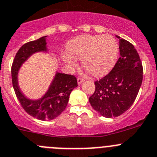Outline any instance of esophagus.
<instances>
[{
    "instance_id": "esophagus-1",
    "label": "esophagus",
    "mask_w": 157,
    "mask_h": 157,
    "mask_svg": "<svg viewBox=\"0 0 157 157\" xmlns=\"http://www.w3.org/2000/svg\"><path fill=\"white\" fill-rule=\"evenodd\" d=\"M84 81V79L81 78V77H77V83H78V84H80L82 83V82Z\"/></svg>"
}]
</instances>
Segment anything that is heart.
Instances as JSON below:
<instances>
[{"label":"heart","mask_w":157,"mask_h":157,"mask_svg":"<svg viewBox=\"0 0 157 157\" xmlns=\"http://www.w3.org/2000/svg\"><path fill=\"white\" fill-rule=\"evenodd\" d=\"M68 52L62 55L69 67L77 66V59L82 60L84 68L95 77L102 76L113 67L118 57L119 47L110 35H82L68 44Z\"/></svg>","instance_id":"heart-1"}]
</instances>
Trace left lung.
<instances>
[{"instance_id": "8db88e82", "label": "left lung", "mask_w": 157, "mask_h": 157, "mask_svg": "<svg viewBox=\"0 0 157 157\" xmlns=\"http://www.w3.org/2000/svg\"><path fill=\"white\" fill-rule=\"evenodd\" d=\"M120 38V55L113 70L96 80L89 98L92 108L107 118L119 117L132 105L142 85L143 68L134 45Z\"/></svg>"}]
</instances>
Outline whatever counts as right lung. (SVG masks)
I'll use <instances>...</instances> for the list:
<instances>
[{
	"label": "right lung",
	"instance_id": "right-lung-1",
	"mask_svg": "<svg viewBox=\"0 0 157 157\" xmlns=\"http://www.w3.org/2000/svg\"><path fill=\"white\" fill-rule=\"evenodd\" d=\"M46 36L23 44L15 56L12 66V85L18 100L24 110L32 117L41 121L53 120L59 117L68 104L70 94L77 87L75 76L56 73L48 90L41 98L29 99L20 91L18 84V73L21 66L36 52H47Z\"/></svg>",
	"mask_w": 157,
	"mask_h": 157
}]
</instances>
